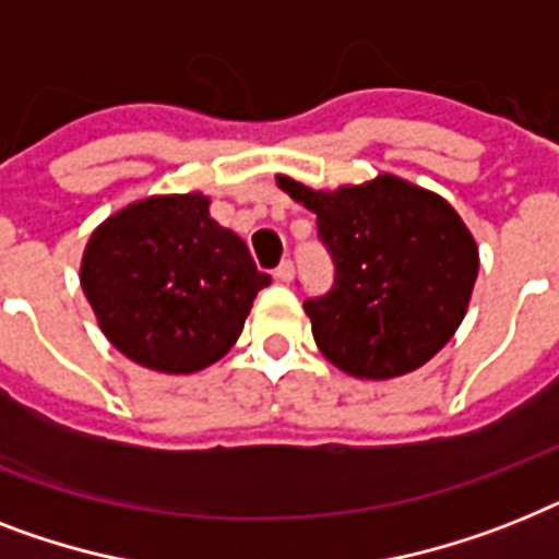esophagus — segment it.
Instances as JSON below:
<instances>
[{
	"instance_id": "esophagus-1",
	"label": "esophagus",
	"mask_w": 559,
	"mask_h": 559,
	"mask_svg": "<svg viewBox=\"0 0 559 559\" xmlns=\"http://www.w3.org/2000/svg\"><path fill=\"white\" fill-rule=\"evenodd\" d=\"M275 278L284 281V284H289V281L295 278V266H293V261H281L278 270H275Z\"/></svg>"
}]
</instances>
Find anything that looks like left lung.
I'll return each instance as SVG.
<instances>
[{
    "label": "left lung",
    "mask_w": 559,
    "mask_h": 559,
    "mask_svg": "<svg viewBox=\"0 0 559 559\" xmlns=\"http://www.w3.org/2000/svg\"><path fill=\"white\" fill-rule=\"evenodd\" d=\"M278 186L316 212L333 258V287L307 298L304 310L319 350L338 370L393 379L451 342L479 272L474 235L451 203L393 175L335 192L284 175Z\"/></svg>",
    "instance_id": "8db88e82"
}]
</instances>
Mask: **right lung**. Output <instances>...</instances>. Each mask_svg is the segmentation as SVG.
Here are the masks:
<instances>
[{"instance_id": "right-lung-1", "label": "right lung", "mask_w": 559, "mask_h": 559, "mask_svg": "<svg viewBox=\"0 0 559 559\" xmlns=\"http://www.w3.org/2000/svg\"><path fill=\"white\" fill-rule=\"evenodd\" d=\"M270 281L201 192L120 209L91 235L80 266L108 342L160 373H198L224 358Z\"/></svg>"}]
</instances>
